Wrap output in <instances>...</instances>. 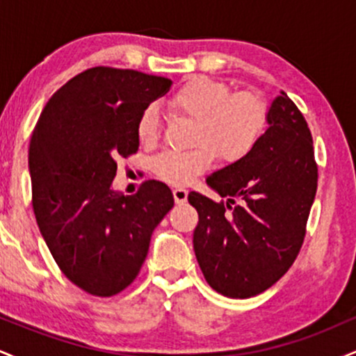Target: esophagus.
<instances>
[{
  "mask_svg": "<svg viewBox=\"0 0 356 356\" xmlns=\"http://www.w3.org/2000/svg\"><path fill=\"white\" fill-rule=\"evenodd\" d=\"M172 192H174V201L177 204H182L187 201V191L184 189V187H175Z\"/></svg>",
  "mask_w": 356,
  "mask_h": 356,
  "instance_id": "obj_1",
  "label": "esophagus"
}]
</instances>
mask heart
Segmentation results:
<instances>
[{
    "label": "heart",
    "mask_w": 356,
    "mask_h": 356,
    "mask_svg": "<svg viewBox=\"0 0 356 356\" xmlns=\"http://www.w3.org/2000/svg\"><path fill=\"white\" fill-rule=\"evenodd\" d=\"M170 108L194 118L187 150H164L152 159V170L162 181L184 186L214 164L243 161L252 152L268 122V104L256 90H232L209 76H192L169 97ZM161 112L149 105L137 118L138 140L152 147L161 138Z\"/></svg>",
    "instance_id": "heart-1"
}]
</instances>
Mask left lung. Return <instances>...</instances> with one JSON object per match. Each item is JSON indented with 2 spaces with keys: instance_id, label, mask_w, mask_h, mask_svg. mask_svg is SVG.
I'll use <instances>...</instances> for the list:
<instances>
[{
  "instance_id": "left-lung-1",
  "label": "left lung",
  "mask_w": 356,
  "mask_h": 356,
  "mask_svg": "<svg viewBox=\"0 0 356 356\" xmlns=\"http://www.w3.org/2000/svg\"><path fill=\"white\" fill-rule=\"evenodd\" d=\"M268 122L248 157L207 177L227 202L187 197L199 214L194 251L204 277L241 300L266 291L295 263L318 187L312 132L284 92L271 102Z\"/></svg>"
}]
</instances>
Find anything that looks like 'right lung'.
<instances>
[{"label": "right lung", "instance_id": "1", "mask_svg": "<svg viewBox=\"0 0 356 356\" xmlns=\"http://www.w3.org/2000/svg\"><path fill=\"white\" fill-rule=\"evenodd\" d=\"M169 79L93 67L47 102L30 142L31 204L53 259L73 284L115 296L134 283L152 231L174 207L167 184L134 195L112 191L117 161L138 150L137 118L170 88Z\"/></svg>", "mask_w": 356, "mask_h": 356}]
</instances>
